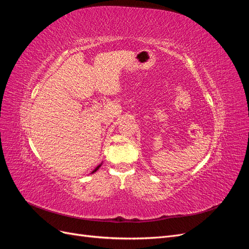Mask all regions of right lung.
Here are the masks:
<instances>
[{
	"instance_id": "right-lung-1",
	"label": "right lung",
	"mask_w": 249,
	"mask_h": 249,
	"mask_svg": "<svg viewBox=\"0 0 249 249\" xmlns=\"http://www.w3.org/2000/svg\"><path fill=\"white\" fill-rule=\"evenodd\" d=\"M100 167H101V165H99V166H97V167H96V168H95V169H94V170H93V171H92V173H93V172H95V171H96V170H97V169H99V168H100Z\"/></svg>"
}]
</instances>
